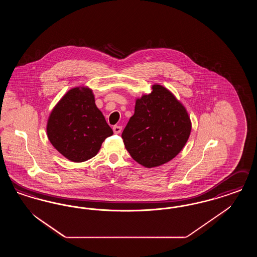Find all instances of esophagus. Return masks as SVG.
<instances>
[{
	"label": "esophagus",
	"instance_id": "34e87169",
	"mask_svg": "<svg viewBox=\"0 0 257 257\" xmlns=\"http://www.w3.org/2000/svg\"><path fill=\"white\" fill-rule=\"evenodd\" d=\"M112 130H113L114 134H119L122 131V127L118 126V125H115V126L112 127Z\"/></svg>",
	"mask_w": 257,
	"mask_h": 257
}]
</instances>
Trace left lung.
I'll use <instances>...</instances> for the list:
<instances>
[{"label":"left lung","instance_id":"left-lung-1","mask_svg":"<svg viewBox=\"0 0 257 257\" xmlns=\"http://www.w3.org/2000/svg\"><path fill=\"white\" fill-rule=\"evenodd\" d=\"M192 124L183 105L166 87L154 85L137 99L135 113L123 130L124 146L146 168L173 159L185 147Z\"/></svg>","mask_w":257,"mask_h":257}]
</instances>
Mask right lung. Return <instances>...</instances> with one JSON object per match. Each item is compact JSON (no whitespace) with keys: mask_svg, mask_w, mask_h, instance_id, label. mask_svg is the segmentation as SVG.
<instances>
[{"mask_svg":"<svg viewBox=\"0 0 257 257\" xmlns=\"http://www.w3.org/2000/svg\"><path fill=\"white\" fill-rule=\"evenodd\" d=\"M112 134L88 87L70 89L52 110L47 123L50 143L65 158L77 163L94 157Z\"/></svg>","mask_w":257,"mask_h":257,"instance_id":"right-lung-1","label":"right lung"}]
</instances>
